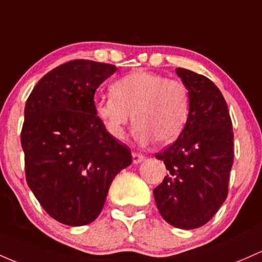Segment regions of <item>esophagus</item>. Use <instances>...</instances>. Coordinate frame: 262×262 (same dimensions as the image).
I'll return each mask as SVG.
<instances>
[{
  "mask_svg": "<svg viewBox=\"0 0 262 262\" xmlns=\"http://www.w3.org/2000/svg\"><path fill=\"white\" fill-rule=\"evenodd\" d=\"M145 158L146 157L142 154H139V152H132V162L135 164L141 163L142 161H145Z\"/></svg>",
  "mask_w": 262,
  "mask_h": 262,
  "instance_id": "1",
  "label": "esophagus"
}]
</instances>
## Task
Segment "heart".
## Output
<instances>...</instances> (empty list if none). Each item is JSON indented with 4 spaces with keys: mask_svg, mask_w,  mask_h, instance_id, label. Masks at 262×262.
Here are the masks:
<instances>
[{
    "mask_svg": "<svg viewBox=\"0 0 262 262\" xmlns=\"http://www.w3.org/2000/svg\"><path fill=\"white\" fill-rule=\"evenodd\" d=\"M113 96L95 100L94 111L114 139H122L135 119L134 136L141 143L173 142L190 113L187 85L157 73L136 70L111 85Z\"/></svg>",
    "mask_w": 262,
    "mask_h": 262,
    "instance_id": "obj_1",
    "label": "heart"
}]
</instances>
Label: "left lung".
<instances>
[{"label": "left lung", "instance_id": "obj_1", "mask_svg": "<svg viewBox=\"0 0 262 262\" xmlns=\"http://www.w3.org/2000/svg\"><path fill=\"white\" fill-rule=\"evenodd\" d=\"M190 95L183 131L156 158L168 174L154 189L158 211L170 225L195 229L207 224L228 195L234 161V132L228 105L207 76L177 68Z\"/></svg>", "mask_w": 262, "mask_h": 262}]
</instances>
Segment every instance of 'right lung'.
Masks as SVG:
<instances>
[{"instance_id": "add662e5", "label": "right lung", "mask_w": 262, "mask_h": 262, "mask_svg": "<svg viewBox=\"0 0 262 262\" xmlns=\"http://www.w3.org/2000/svg\"><path fill=\"white\" fill-rule=\"evenodd\" d=\"M116 69L70 60L47 73L26 102V179L61 224L81 226L98 218L113 179L132 162L130 148L107 134L94 111L96 89Z\"/></svg>"}]
</instances>
